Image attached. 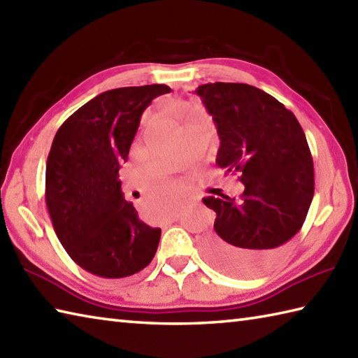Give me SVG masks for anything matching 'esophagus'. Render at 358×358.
<instances>
[{
  "mask_svg": "<svg viewBox=\"0 0 358 358\" xmlns=\"http://www.w3.org/2000/svg\"><path fill=\"white\" fill-rule=\"evenodd\" d=\"M178 219H180V214H178V213H173V214L171 215V220H172V222H175V220H178Z\"/></svg>",
  "mask_w": 358,
  "mask_h": 358,
  "instance_id": "obj_1",
  "label": "esophagus"
}]
</instances>
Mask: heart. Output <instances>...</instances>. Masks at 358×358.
<instances>
[{
	"mask_svg": "<svg viewBox=\"0 0 358 358\" xmlns=\"http://www.w3.org/2000/svg\"><path fill=\"white\" fill-rule=\"evenodd\" d=\"M173 191H175V186L171 185L163 175H159L155 183H153L152 192H153V197H155V205L159 209L161 214L169 213L173 208V203H172Z\"/></svg>",
	"mask_w": 358,
	"mask_h": 358,
	"instance_id": "obj_1",
	"label": "heart"
}]
</instances>
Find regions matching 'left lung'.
Instances as JSON below:
<instances>
[{
	"instance_id": "8db88e82",
	"label": "left lung",
	"mask_w": 358,
	"mask_h": 358,
	"mask_svg": "<svg viewBox=\"0 0 358 358\" xmlns=\"http://www.w3.org/2000/svg\"><path fill=\"white\" fill-rule=\"evenodd\" d=\"M195 93L219 133L217 166L245 186L239 200L203 199L217 214L203 251L228 275L253 276L275 264L306 220L315 191L309 144L295 115L262 90L215 82Z\"/></svg>"
}]
</instances>
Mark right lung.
<instances>
[{
    "mask_svg": "<svg viewBox=\"0 0 358 358\" xmlns=\"http://www.w3.org/2000/svg\"><path fill=\"white\" fill-rule=\"evenodd\" d=\"M167 85L108 90L60 125L46 161V206L63 248L94 276L119 279L152 262L161 229L124 199L119 169L127 161L144 110Z\"/></svg>",
    "mask_w": 358,
    "mask_h": 358,
    "instance_id": "right-lung-1",
    "label": "right lung"
}]
</instances>
